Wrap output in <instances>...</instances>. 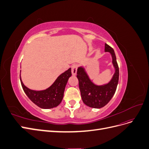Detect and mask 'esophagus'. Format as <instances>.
<instances>
[{"instance_id": "esophagus-1", "label": "esophagus", "mask_w": 149, "mask_h": 149, "mask_svg": "<svg viewBox=\"0 0 149 149\" xmlns=\"http://www.w3.org/2000/svg\"><path fill=\"white\" fill-rule=\"evenodd\" d=\"M71 73L73 76H76L77 73V65L74 64L71 66Z\"/></svg>"}]
</instances>
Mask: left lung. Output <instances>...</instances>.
Masks as SVG:
<instances>
[{
	"label": "left lung",
	"mask_w": 149,
	"mask_h": 149,
	"mask_svg": "<svg viewBox=\"0 0 149 149\" xmlns=\"http://www.w3.org/2000/svg\"><path fill=\"white\" fill-rule=\"evenodd\" d=\"M105 52H109L112 58L115 73L110 81L103 85L94 84L89 78L83 66L78 67L77 78L79 81V88L83 102L93 108H101L106 106L113 97L119 81V70L114 49L105 43Z\"/></svg>",
	"instance_id": "left-lung-1"
}]
</instances>
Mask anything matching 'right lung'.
<instances>
[{
  "instance_id": "right-lung-1",
  "label": "right lung",
  "mask_w": 149,
  "mask_h": 149,
  "mask_svg": "<svg viewBox=\"0 0 149 149\" xmlns=\"http://www.w3.org/2000/svg\"><path fill=\"white\" fill-rule=\"evenodd\" d=\"M71 76V70L69 68L58 76L52 86L42 91H35L28 88L22 82L20 74V78L25 93L35 104L42 109H51L58 106L61 103L65 86Z\"/></svg>"
}]
</instances>
